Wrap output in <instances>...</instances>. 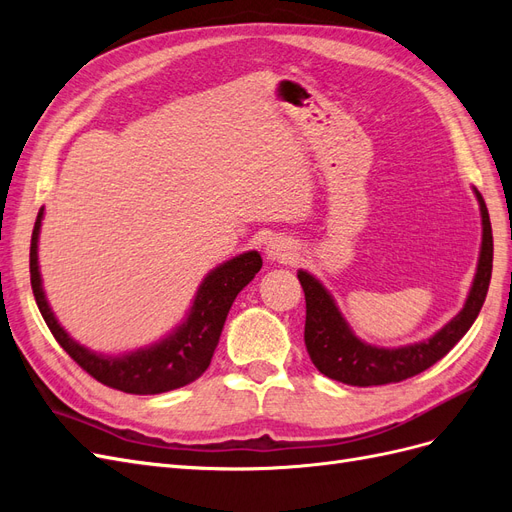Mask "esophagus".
<instances>
[{
    "instance_id": "34e87169",
    "label": "esophagus",
    "mask_w": 512,
    "mask_h": 512,
    "mask_svg": "<svg viewBox=\"0 0 512 512\" xmlns=\"http://www.w3.org/2000/svg\"><path fill=\"white\" fill-rule=\"evenodd\" d=\"M267 256L277 262H292L297 258V250H294V243L286 237H275L267 245Z\"/></svg>"
}]
</instances>
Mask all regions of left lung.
<instances>
[{
  "label": "left lung",
  "mask_w": 512,
  "mask_h": 512,
  "mask_svg": "<svg viewBox=\"0 0 512 512\" xmlns=\"http://www.w3.org/2000/svg\"><path fill=\"white\" fill-rule=\"evenodd\" d=\"M476 196L480 215H483V247H480L478 271L470 297L461 312L427 342L395 350L363 344L361 339L354 337L342 314L337 312L331 294L312 275L299 271V282L305 292V346L309 359L320 369V374L352 386L401 382L438 363L468 333L485 303L493 267L489 211L483 196L478 192Z\"/></svg>",
  "instance_id": "8db88e82"
}]
</instances>
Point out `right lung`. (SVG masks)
<instances>
[{
	"mask_svg": "<svg viewBox=\"0 0 512 512\" xmlns=\"http://www.w3.org/2000/svg\"><path fill=\"white\" fill-rule=\"evenodd\" d=\"M40 222L42 209L34 224L32 247H29V277H32V290L46 327L51 329L57 344L70 354V359L85 369L91 378L115 391L132 395L166 393L203 376L211 363L215 346H218L232 301L254 280V275L262 267L258 252H247L224 262L200 284L188 320L173 335L147 350H136L126 356H117V359H104V356L72 342L68 333L59 327L49 303L44 299L38 271Z\"/></svg>",
	"mask_w": 512,
	"mask_h": 512,
	"instance_id": "right-lung-1",
	"label": "right lung"
}]
</instances>
